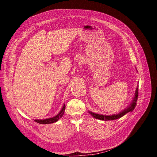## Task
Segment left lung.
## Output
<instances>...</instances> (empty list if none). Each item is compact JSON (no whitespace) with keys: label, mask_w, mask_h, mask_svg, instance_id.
Listing matches in <instances>:
<instances>
[{"label":"left lung","mask_w":157,"mask_h":157,"mask_svg":"<svg viewBox=\"0 0 157 157\" xmlns=\"http://www.w3.org/2000/svg\"><path fill=\"white\" fill-rule=\"evenodd\" d=\"M137 71V69H136ZM137 96H138V84H137V86L136 89L135 91V94L134 96L133 97L132 101L129 104V105L127 106L126 108H125L124 110H122V111L118 113L117 114H115V115H102V114H98V113H95L92 111H88V113L91 115L94 118H97V119L101 120V121H113V120H116L118 119V118H120L122 117L124 115H125L126 113L128 112H130L133 111L136 105V101L137 99Z\"/></svg>","instance_id":"left-lung-1"}]
</instances>
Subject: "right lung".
Here are the masks:
<instances>
[{
	"instance_id": "1",
	"label": "right lung",
	"mask_w": 157,
	"mask_h": 157,
	"mask_svg": "<svg viewBox=\"0 0 157 157\" xmlns=\"http://www.w3.org/2000/svg\"><path fill=\"white\" fill-rule=\"evenodd\" d=\"M65 104H63L62 108H61V111H59V113L58 114V115H56V116H54L53 117L45 118V119H36V120H35V121L38 123H39V124H52V123L56 122L57 121H58L59 118H61L63 117L64 112H65Z\"/></svg>"
}]
</instances>
